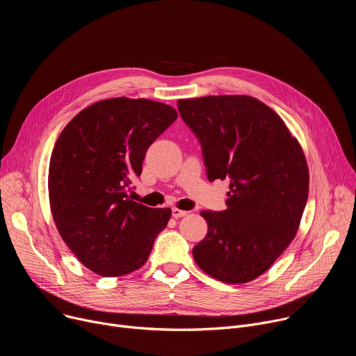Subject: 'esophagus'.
<instances>
[{"label":"esophagus","instance_id":"1","mask_svg":"<svg viewBox=\"0 0 356 356\" xmlns=\"http://www.w3.org/2000/svg\"><path fill=\"white\" fill-rule=\"evenodd\" d=\"M187 214H188L187 211H183V210H179V209H172V217L173 218H181V217H184Z\"/></svg>","mask_w":356,"mask_h":356}]
</instances>
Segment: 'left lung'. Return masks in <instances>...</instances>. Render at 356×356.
Listing matches in <instances>:
<instances>
[{"instance_id":"left-lung-1","label":"left lung","mask_w":356,"mask_h":356,"mask_svg":"<svg viewBox=\"0 0 356 356\" xmlns=\"http://www.w3.org/2000/svg\"><path fill=\"white\" fill-rule=\"evenodd\" d=\"M200 142L207 179L229 180L227 210L201 211L195 264L225 283L265 273L293 241L309 197L307 162L282 118L248 95L179 99Z\"/></svg>"}]
</instances>
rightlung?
<instances>
[{
  "label": "right lung",
  "mask_w": 356,
  "mask_h": 356,
  "mask_svg": "<svg viewBox=\"0 0 356 356\" xmlns=\"http://www.w3.org/2000/svg\"><path fill=\"white\" fill-rule=\"evenodd\" d=\"M177 118L150 99L110 98L80 111L59 135L49 165V198L60 236L104 277L139 269L170 209H149L127 191L149 146Z\"/></svg>",
  "instance_id": "obj_1"
}]
</instances>
